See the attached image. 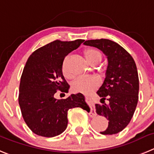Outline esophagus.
Listing matches in <instances>:
<instances>
[{
	"instance_id": "esophagus-1",
	"label": "esophagus",
	"mask_w": 154,
	"mask_h": 154,
	"mask_svg": "<svg viewBox=\"0 0 154 154\" xmlns=\"http://www.w3.org/2000/svg\"><path fill=\"white\" fill-rule=\"evenodd\" d=\"M89 114H90V116H92V117H94V116H97L96 110H95L94 109H93V108H91V109H90V112L89 113Z\"/></svg>"
}]
</instances>
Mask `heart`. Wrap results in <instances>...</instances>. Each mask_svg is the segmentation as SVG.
I'll return each mask as SVG.
<instances>
[{"instance_id": "1", "label": "heart", "mask_w": 154, "mask_h": 154, "mask_svg": "<svg viewBox=\"0 0 154 154\" xmlns=\"http://www.w3.org/2000/svg\"><path fill=\"white\" fill-rule=\"evenodd\" d=\"M84 54L88 62L91 64H96L103 58V54L99 50L94 48H87L84 49ZM68 55L64 57L61 65V71L66 78H73V75L69 67ZM100 85V82L94 77H81L75 79L71 84V90L75 93L89 94L95 90Z\"/></svg>"}]
</instances>
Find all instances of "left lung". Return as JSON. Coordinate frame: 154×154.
<instances>
[{
    "instance_id": "1",
    "label": "left lung",
    "mask_w": 154,
    "mask_h": 154,
    "mask_svg": "<svg viewBox=\"0 0 154 154\" xmlns=\"http://www.w3.org/2000/svg\"><path fill=\"white\" fill-rule=\"evenodd\" d=\"M84 44L99 48L107 56L106 79L97 93L103 105L96 104V110L109 120L108 128L100 133L115 134L129 124L137 106L139 78L136 64L124 48L109 39L87 40Z\"/></svg>"
}]
</instances>
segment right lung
Returning <instances> with one entry per match:
<instances>
[{
	"mask_svg": "<svg viewBox=\"0 0 154 154\" xmlns=\"http://www.w3.org/2000/svg\"><path fill=\"white\" fill-rule=\"evenodd\" d=\"M84 41L56 39L33 51L26 63L20 84L19 105L26 124L37 135H59L67 128L70 109H89L81 93L64 100L54 97L58 90L68 91L69 85L61 71L62 62Z\"/></svg>",
	"mask_w": 154,
	"mask_h": 154,
	"instance_id": "1",
	"label": "right lung"
}]
</instances>
